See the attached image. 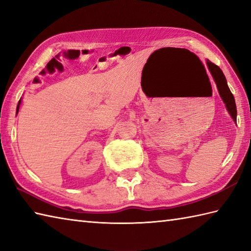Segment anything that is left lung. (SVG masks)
Here are the masks:
<instances>
[{
	"instance_id": "obj_1",
	"label": "left lung",
	"mask_w": 251,
	"mask_h": 251,
	"mask_svg": "<svg viewBox=\"0 0 251 251\" xmlns=\"http://www.w3.org/2000/svg\"><path fill=\"white\" fill-rule=\"evenodd\" d=\"M207 66L209 68V71L211 73L212 77H214L215 82L217 84L218 87V92L220 94V97L222 98L223 102L226 103V110L228 111V113L232 116V119L234 122H236V115H237V111H236V104H235V99H234V96L231 93L230 88L227 86L226 79L225 74L221 71V69L216 66L215 63H212L211 61L207 60Z\"/></svg>"
}]
</instances>
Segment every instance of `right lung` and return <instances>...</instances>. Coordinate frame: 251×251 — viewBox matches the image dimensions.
<instances>
[{
    "mask_svg": "<svg viewBox=\"0 0 251 251\" xmlns=\"http://www.w3.org/2000/svg\"><path fill=\"white\" fill-rule=\"evenodd\" d=\"M20 103H21V99L19 100V102H18V105H17V112L19 111V105H20Z\"/></svg>",
    "mask_w": 251,
    "mask_h": 251,
    "instance_id": "right-lung-1",
    "label": "right lung"
}]
</instances>
